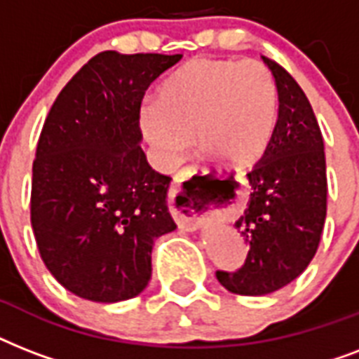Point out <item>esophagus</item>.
<instances>
[{
    "mask_svg": "<svg viewBox=\"0 0 359 359\" xmlns=\"http://www.w3.org/2000/svg\"><path fill=\"white\" fill-rule=\"evenodd\" d=\"M196 171V169H194ZM182 179H175L171 188H169V197H171V214L177 219L180 229L194 231L212 216L214 197L212 191H199V194H188L180 188Z\"/></svg>",
    "mask_w": 359,
    "mask_h": 359,
    "instance_id": "34e87169",
    "label": "esophagus"
}]
</instances>
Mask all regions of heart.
<instances>
[{
  "label": "heart",
  "instance_id": "obj_1",
  "mask_svg": "<svg viewBox=\"0 0 359 359\" xmlns=\"http://www.w3.org/2000/svg\"><path fill=\"white\" fill-rule=\"evenodd\" d=\"M278 114L276 81L257 59L196 57L173 70L156 100L140 109L141 132L158 165L177 168L194 145L225 162H255L272 137Z\"/></svg>",
  "mask_w": 359,
  "mask_h": 359
}]
</instances>
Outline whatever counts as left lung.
<instances>
[{
    "mask_svg": "<svg viewBox=\"0 0 359 359\" xmlns=\"http://www.w3.org/2000/svg\"><path fill=\"white\" fill-rule=\"evenodd\" d=\"M262 59L278 87V119L248 173L253 191L235 224L250 250L236 272H216L225 289L244 296L270 294L306 270L318 250L328 197L324 140L311 104L281 65Z\"/></svg>",
    "mask_w": 359,
    "mask_h": 359,
    "instance_id": "8db88e82",
    "label": "left lung"
}]
</instances>
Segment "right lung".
Segmentation results:
<instances>
[{
    "label": "right lung",
    "instance_id": "1",
    "mask_svg": "<svg viewBox=\"0 0 359 359\" xmlns=\"http://www.w3.org/2000/svg\"><path fill=\"white\" fill-rule=\"evenodd\" d=\"M180 53L102 52L63 87L36 143L31 227L53 278L72 294L114 304L151 279L158 236L177 229L171 177L141 143L140 109L152 81Z\"/></svg>",
    "mask_w": 359,
    "mask_h": 359
}]
</instances>
